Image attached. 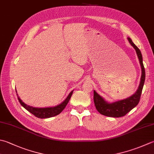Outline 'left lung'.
Masks as SVG:
<instances>
[{
    "label": "left lung",
    "mask_w": 154,
    "mask_h": 154,
    "mask_svg": "<svg viewBox=\"0 0 154 154\" xmlns=\"http://www.w3.org/2000/svg\"><path fill=\"white\" fill-rule=\"evenodd\" d=\"M128 41L130 44L134 47L136 53L139 59L140 63L141 68V76L140 84L138 87V89L135 92L134 95H131L123 100L118 101L114 102L112 103H108L105 101L104 99L102 98L98 93L94 91L93 93V101L95 105V107L97 110L102 115L107 116V117H120L125 116L128 112H129L132 109L136 106L140 101L141 97V94L142 92L144 82H145L146 73H145V69L143 64V59L142 55H141L140 50L138 49L137 47L135 45L130 38H128Z\"/></svg>",
    "instance_id": "obj_1"
}]
</instances>
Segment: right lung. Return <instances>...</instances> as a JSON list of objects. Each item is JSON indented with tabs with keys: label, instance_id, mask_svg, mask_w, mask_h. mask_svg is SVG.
Masks as SVG:
<instances>
[{
	"label": "right lung",
	"instance_id": "1",
	"mask_svg": "<svg viewBox=\"0 0 154 154\" xmlns=\"http://www.w3.org/2000/svg\"><path fill=\"white\" fill-rule=\"evenodd\" d=\"M73 91H72L69 95L67 96V97L65 99V100L57 106L53 107H45V108H37V107H33L29 105H26L25 103L21 101V99L18 97V99L20 102V105H22L23 107H25V109L29 111L30 113H31L32 115H34L35 117H38V118L41 119H45V118H49V117H54L55 116L59 115V114L61 112V111L65 109L66 105H67L68 102L70 99L72 94H73Z\"/></svg>",
	"mask_w": 154,
	"mask_h": 154
}]
</instances>
